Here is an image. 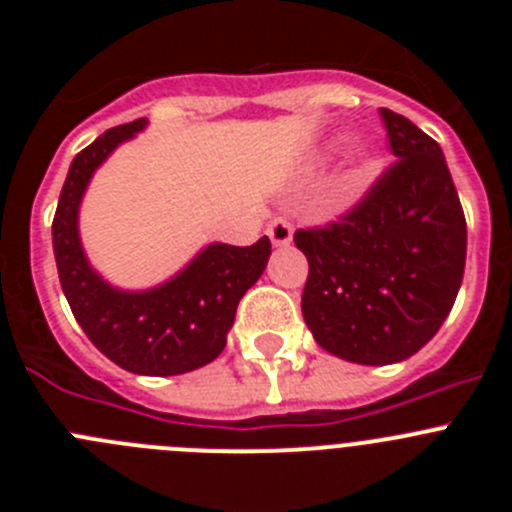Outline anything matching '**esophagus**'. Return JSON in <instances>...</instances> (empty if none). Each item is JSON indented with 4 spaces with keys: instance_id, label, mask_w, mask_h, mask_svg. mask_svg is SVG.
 Returning <instances> with one entry per match:
<instances>
[{
    "instance_id": "34e87169",
    "label": "esophagus",
    "mask_w": 512,
    "mask_h": 512,
    "mask_svg": "<svg viewBox=\"0 0 512 512\" xmlns=\"http://www.w3.org/2000/svg\"><path fill=\"white\" fill-rule=\"evenodd\" d=\"M269 238L274 246H289L292 243V223H289L287 217H277V220H271L269 225Z\"/></svg>"
}]
</instances>
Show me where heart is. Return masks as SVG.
Segmentation results:
<instances>
[{
    "label": "heart",
    "instance_id": "b5f03b06",
    "mask_svg": "<svg viewBox=\"0 0 512 512\" xmlns=\"http://www.w3.org/2000/svg\"><path fill=\"white\" fill-rule=\"evenodd\" d=\"M377 169V156L372 151H356L354 158H351V166L346 171V192L359 194L366 184L372 182Z\"/></svg>",
    "mask_w": 512,
    "mask_h": 512
}]
</instances>
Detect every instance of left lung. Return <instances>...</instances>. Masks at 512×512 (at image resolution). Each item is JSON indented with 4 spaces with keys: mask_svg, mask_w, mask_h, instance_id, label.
<instances>
[{
    "mask_svg": "<svg viewBox=\"0 0 512 512\" xmlns=\"http://www.w3.org/2000/svg\"><path fill=\"white\" fill-rule=\"evenodd\" d=\"M397 158L336 223L302 228V315L328 354L384 366L418 354L464 279L467 220L441 146L408 117L379 110Z\"/></svg>",
    "mask_w": 512,
    "mask_h": 512,
    "instance_id": "8db88e82",
    "label": "left lung"
}]
</instances>
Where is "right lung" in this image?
<instances>
[{
  "label": "right lung",
  "mask_w": 512,
  "mask_h": 512,
  "mask_svg": "<svg viewBox=\"0 0 512 512\" xmlns=\"http://www.w3.org/2000/svg\"><path fill=\"white\" fill-rule=\"evenodd\" d=\"M146 128V117L99 135L71 161L53 217L58 279L76 323L117 366L146 377H174L220 356L235 307L264 274L269 238L253 246L210 243L161 287L122 292L89 266L79 241V205L89 179L122 140Z\"/></svg>",
  "instance_id": "1"
}]
</instances>
